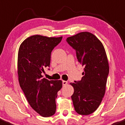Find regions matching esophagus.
I'll list each match as a JSON object with an SVG mask.
<instances>
[{
  "label": "esophagus",
  "instance_id": "esophagus-1",
  "mask_svg": "<svg viewBox=\"0 0 125 125\" xmlns=\"http://www.w3.org/2000/svg\"><path fill=\"white\" fill-rule=\"evenodd\" d=\"M67 83H68L67 81H62V85L64 86H65V85H67Z\"/></svg>",
  "mask_w": 125,
  "mask_h": 125
}]
</instances>
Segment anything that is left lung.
<instances>
[{"mask_svg": "<svg viewBox=\"0 0 125 125\" xmlns=\"http://www.w3.org/2000/svg\"><path fill=\"white\" fill-rule=\"evenodd\" d=\"M68 43L76 50L78 62L84 67L80 81L71 82L72 96L76 112L89 115L97 109L106 90L109 64L105 48L94 34L82 32L68 37Z\"/></svg>", "mask_w": 125, "mask_h": 125, "instance_id": "1", "label": "left lung"}]
</instances>
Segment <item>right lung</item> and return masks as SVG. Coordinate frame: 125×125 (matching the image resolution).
I'll use <instances>...</instances> for the list:
<instances>
[{"label": "right lung", "mask_w": 125, "mask_h": 125, "mask_svg": "<svg viewBox=\"0 0 125 125\" xmlns=\"http://www.w3.org/2000/svg\"><path fill=\"white\" fill-rule=\"evenodd\" d=\"M62 38L35 35L24 40L19 47L17 73L20 87L33 110L44 117L55 113V99L62 87L61 80L43 78L44 69L50 65L51 52Z\"/></svg>", "instance_id": "add662e5"}]
</instances>
